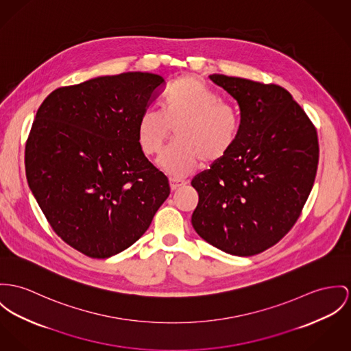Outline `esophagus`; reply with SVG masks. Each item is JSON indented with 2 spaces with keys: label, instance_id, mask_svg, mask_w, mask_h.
<instances>
[{
  "label": "esophagus",
  "instance_id": "34e87169",
  "mask_svg": "<svg viewBox=\"0 0 351 351\" xmlns=\"http://www.w3.org/2000/svg\"><path fill=\"white\" fill-rule=\"evenodd\" d=\"M187 183L186 182H183V180H176V179H169V187L172 191H176V189H180V187H183V186H186Z\"/></svg>",
  "mask_w": 351,
  "mask_h": 351
}]
</instances>
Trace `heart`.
<instances>
[{"label": "heart", "instance_id": "obj_1", "mask_svg": "<svg viewBox=\"0 0 351 351\" xmlns=\"http://www.w3.org/2000/svg\"><path fill=\"white\" fill-rule=\"evenodd\" d=\"M175 131V140L160 158L171 176L183 178L200 162H221L235 145L241 119L231 104L220 100L204 81L183 76L175 81L162 99V108L147 107L137 120V143L147 156L158 155Z\"/></svg>", "mask_w": 351, "mask_h": 351}]
</instances>
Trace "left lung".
I'll use <instances>...</instances> for the list:
<instances>
[{
  "label": "left lung",
  "mask_w": 351,
  "mask_h": 351,
  "mask_svg": "<svg viewBox=\"0 0 351 351\" xmlns=\"http://www.w3.org/2000/svg\"><path fill=\"white\" fill-rule=\"evenodd\" d=\"M210 80L237 100L241 130L230 154L192 179L199 203L191 223L216 248L251 256L279 242L300 215L317 175V131L279 85Z\"/></svg>",
  "instance_id": "8db88e82"
}]
</instances>
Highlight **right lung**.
Masks as SVG:
<instances>
[{"label": "right lung", "instance_id": "right-lung-1", "mask_svg": "<svg viewBox=\"0 0 351 351\" xmlns=\"http://www.w3.org/2000/svg\"><path fill=\"white\" fill-rule=\"evenodd\" d=\"M164 79L100 76L53 90L25 147L29 189L54 232L86 256H113L148 230L169 195L137 143V120Z\"/></svg>", "mask_w": 351, "mask_h": 351}]
</instances>
